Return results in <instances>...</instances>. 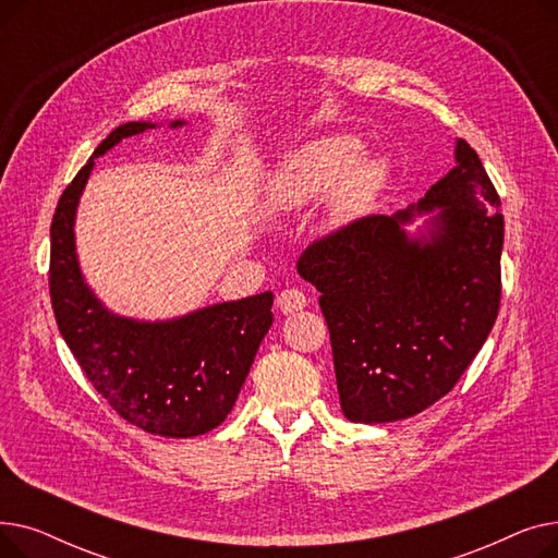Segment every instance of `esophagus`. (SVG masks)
<instances>
[{"label":"esophagus","instance_id":"obj_1","mask_svg":"<svg viewBox=\"0 0 558 558\" xmlns=\"http://www.w3.org/2000/svg\"><path fill=\"white\" fill-rule=\"evenodd\" d=\"M276 305L282 314H294V312H299L307 305V296L303 294L301 289H284L278 294Z\"/></svg>","mask_w":558,"mask_h":558}]
</instances>
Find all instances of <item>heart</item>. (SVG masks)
<instances>
[{
	"mask_svg": "<svg viewBox=\"0 0 558 558\" xmlns=\"http://www.w3.org/2000/svg\"><path fill=\"white\" fill-rule=\"evenodd\" d=\"M355 137H316L291 154L269 187V205L296 213L328 194V217L337 226L360 219L383 190L389 165L383 156L360 151Z\"/></svg>",
	"mask_w": 558,
	"mask_h": 558,
	"instance_id": "obj_1",
	"label": "heart"
}]
</instances>
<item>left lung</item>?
Returning a JSON list of instances; mask_svg holds the SVG:
<instances>
[{"mask_svg": "<svg viewBox=\"0 0 558 558\" xmlns=\"http://www.w3.org/2000/svg\"><path fill=\"white\" fill-rule=\"evenodd\" d=\"M454 160L416 205L348 223L296 264L320 291L341 412L353 423L409 418L441 400L497 318L500 196L465 140ZM425 214L424 230L409 233Z\"/></svg>", "mask_w": 558, "mask_h": 558, "instance_id": "left-lung-1", "label": "left lung"}]
</instances>
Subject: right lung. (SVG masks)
<instances>
[{
    "mask_svg": "<svg viewBox=\"0 0 558 558\" xmlns=\"http://www.w3.org/2000/svg\"><path fill=\"white\" fill-rule=\"evenodd\" d=\"M175 120L169 126L179 129ZM151 122L117 126L74 175L51 221L49 294L58 330L81 371L131 425L169 438L215 429L232 412L257 348L274 324V294L217 303L169 320L110 312L87 287L74 242V219L95 158Z\"/></svg>",
    "mask_w": 558,
    "mask_h": 558,
    "instance_id": "obj_1",
    "label": "right lung"
}]
</instances>
